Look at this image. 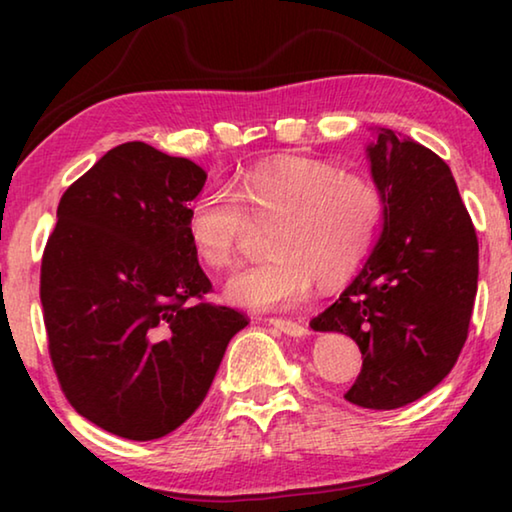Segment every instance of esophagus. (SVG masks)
Segmentation results:
<instances>
[{
  "instance_id": "1",
  "label": "esophagus",
  "mask_w": 512,
  "mask_h": 512,
  "mask_svg": "<svg viewBox=\"0 0 512 512\" xmlns=\"http://www.w3.org/2000/svg\"><path fill=\"white\" fill-rule=\"evenodd\" d=\"M275 325H284V323H280V320H277V323Z\"/></svg>"
}]
</instances>
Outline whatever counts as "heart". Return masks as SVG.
<instances>
[{"label":"heart","instance_id":"b5f03b06","mask_svg":"<svg viewBox=\"0 0 512 512\" xmlns=\"http://www.w3.org/2000/svg\"><path fill=\"white\" fill-rule=\"evenodd\" d=\"M343 230H359V223L350 219V216H345L339 207L323 201L311 207L307 219L302 221L300 235L302 239L329 237ZM354 259H357V246L352 244V239L343 235L327 239L323 244V250L318 253L320 277H323V280H334V277H339L348 271ZM259 293H262V289L248 284V287L241 289V300H253L259 296Z\"/></svg>","mask_w":512,"mask_h":512}]
</instances>
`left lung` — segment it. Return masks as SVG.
Here are the masks:
<instances>
[{"instance_id": "left-lung-1", "label": "left lung", "mask_w": 512, "mask_h": 512, "mask_svg": "<svg viewBox=\"0 0 512 512\" xmlns=\"http://www.w3.org/2000/svg\"><path fill=\"white\" fill-rule=\"evenodd\" d=\"M205 178L192 160L126 142L58 203L40 264L51 366L76 413L115 436L176 431L248 325L205 300L189 207Z\"/></svg>"}]
</instances>
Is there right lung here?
<instances>
[{
  "mask_svg": "<svg viewBox=\"0 0 512 512\" xmlns=\"http://www.w3.org/2000/svg\"><path fill=\"white\" fill-rule=\"evenodd\" d=\"M384 230L350 289L311 320L348 334L361 372L345 400L397 409L436 388L470 332L479 241L447 162L381 128L366 146Z\"/></svg>",
  "mask_w": 512,
  "mask_h": 512,
  "instance_id": "right-lung-1",
  "label": "right lung"
}]
</instances>
